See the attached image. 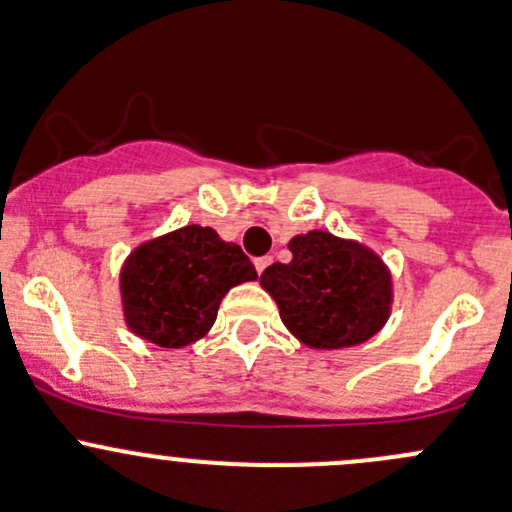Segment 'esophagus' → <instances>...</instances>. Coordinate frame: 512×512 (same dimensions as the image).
<instances>
[{
    "label": "esophagus",
    "instance_id": "esophagus-1",
    "mask_svg": "<svg viewBox=\"0 0 512 512\" xmlns=\"http://www.w3.org/2000/svg\"><path fill=\"white\" fill-rule=\"evenodd\" d=\"M272 265V257H260V260H255V267H257V272H265L267 267Z\"/></svg>",
    "mask_w": 512,
    "mask_h": 512
}]
</instances>
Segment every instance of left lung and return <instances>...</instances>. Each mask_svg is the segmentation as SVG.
Masks as SVG:
<instances>
[{
  "label": "left lung",
  "mask_w": 512,
  "mask_h": 512,
  "mask_svg": "<svg viewBox=\"0 0 512 512\" xmlns=\"http://www.w3.org/2000/svg\"><path fill=\"white\" fill-rule=\"evenodd\" d=\"M292 260L274 262L260 287L277 301L279 319L314 351L360 346L383 331L392 314L395 282L373 247L328 230L289 240Z\"/></svg>",
  "instance_id": "obj_1"
}]
</instances>
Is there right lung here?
<instances>
[{
    "instance_id": "obj_1",
    "label": "right lung",
    "mask_w": 512,
    "mask_h": 512,
    "mask_svg": "<svg viewBox=\"0 0 512 512\" xmlns=\"http://www.w3.org/2000/svg\"><path fill=\"white\" fill-rule=\"evenodd\" d=\"M255 279V265L240 245L208 225H184L144 240L125 257L122 319L142 341L186 348L211 331L225 294Z\"/></svg>"
}]
</instances>
